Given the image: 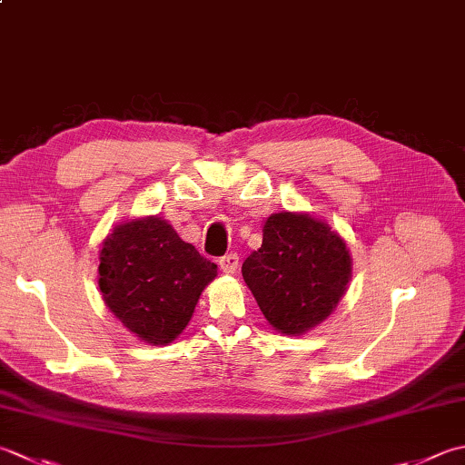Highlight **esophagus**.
I'll use <instances>...</instances> for the list:
<instances>
[{"instance_id": "obj_1", "label": "esophagus", "mask_w": 465, "mask_h": 465, "mask_svg": "<svg viewBox=\"0 0 465 465\" xmlns=\"http://www.w3.org/2000/svg\"><path fill=\"white\" fill-rule=\"evenodd\" d=\"M240 266V256L238 253H227V256L220 258V268L225 274H235V270Z\"/></svg>"}]
</instances>
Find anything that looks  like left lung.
<instances>
[{
    "instance_id": "8db88e82",
    "label": "left lung",
    "mask_w": 465,
    "mask_h": 465,
    "mask_svg": "<svg viewBox=\"0 0 465 465\" xmlns=\"http://www.w3.org/2000/svg\"><path fill=\"white\" fill-rule=\"evenodd\" d=\"M262 248L242 274L272 329L300 336L324 322L352 278L347 242L324 220L302 212L272 213Z\"/></svg>"
}]
</instances>
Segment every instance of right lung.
Segmentation results:
<instances>
[{
  "mask_svg": "<svg viewBox=\"0 0 465 465\" xmlns=\"http://www.w3.org/2000/svg\"><path fill=\"white\" fill-rule=\"evenodd\" d=\"M108 311L136 339L165 347L185 331L217 266L159 215L114 225L98 256Z\"/></svg>",
  "mask_w": 465,
  "mask_h": 465,
  "instance_id": "right-lung-1",
  "label": "right lung"
}]
</instances>
